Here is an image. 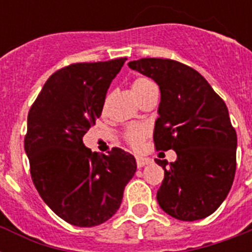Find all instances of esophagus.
I'll return each mask as SVG.
<instances>
[{
	"mask_svg": "<svg viewBox=\"0 0 252 252\" xmlns=\"http://www.w3.org/2000/svg\"><path fill=\"white\" fill-rule=\"evenodd\" d=\"M136 162H137V166L138 167H144L145 165H149L150 162V158H146V157H137L136 158Z\"/></svg>",
	"mask_w": 252,
	"mask_h": 252,
	"instance_id": "obj_1",
	"label": "esophagus"
}]
</instances>
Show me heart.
<instances>
[{
    "label": "heart",
    "instance_id": "b5f03b06",
    "mask_svg": "<svg viewBox=\"0 0 252 252\" xmlns=\"http://www.w3.org/2000/svg\"><path fill=\"white\" fill-rule=\"evenodd\" d=\"M130 90H132L133 95L136 96V99L140 100L146 94H149L152 90H156V85L153 84V81H150L146 77H137L130 84ZM146 134H148V130H146L145 126H130L129 129L126 132V140L133 149H141L142 144L145 141Z\"/></svg>",
    "mask_w": 252,
    "mask_h": 252
}]
</instances>
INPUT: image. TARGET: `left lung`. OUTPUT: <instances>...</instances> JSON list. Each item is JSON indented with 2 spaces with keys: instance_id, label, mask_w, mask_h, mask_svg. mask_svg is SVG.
Returning a JSON list of instances; mask_svg holds the SVG:
<instances>
[{
  "instance_id": "8db88e82",
  "label": "left lung",
  "mask_w": 252,
  "mask_h": 252,
  "mask_svg": "<svg viewBox=\"0 0 252 252\" xmlns=\"http://www.w3.org/2000/svg\"><path fill=\"white\" fill-rule=\"evenodd\" d=\"M130 69L159 86L158 150H175L176 161L156 159L165 170L157 192L162 211L180 221L211 216L226 199L235 175L237 133L222 99L199 72L168 59L130 61Z\"/></svg>"
}]
</instances>
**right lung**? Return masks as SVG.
<instances>
[{
  "instance_id": "1",
  "label": "right lung",
  "mask_w": 252,
  "mask_h": 252,
  "mask_svg": "<svg viewBox=\"0 0 252 252\" xmlns=\"http://www.w3.org/2000/svg\"><path fill=\"white\" fill-rule=\"evenodd\" d=\"M126 59L72 64L45 82L27 118L25 150L44 203L74 226L91 227L116 213L137 170L132 154L93 153L84 136L102 115L108 87Z\"/></svg>"
}]
</instances>
